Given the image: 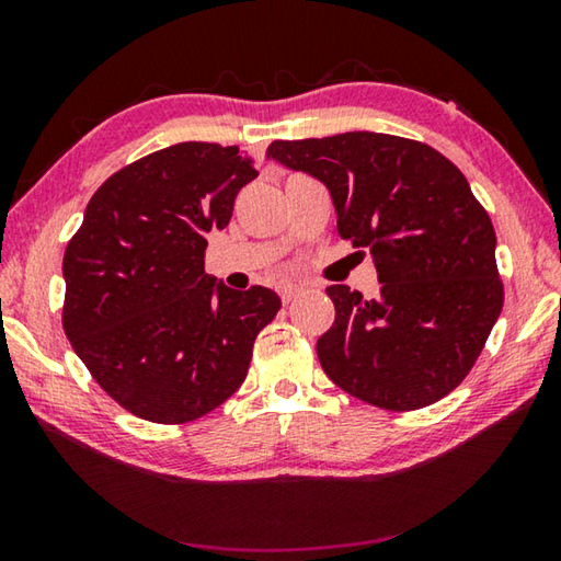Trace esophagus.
Wrapping results in <instances>:
<instances>
[{
  "label": "esophagus",
  "mask_w": 561,
  "mask_h": 561,
  "mask_svg": "<svg viewBox=\"0 0 561 561\" xmlns=\"http://www.w3.org/2000/svg\"><path fill=\"white\" fill-rule=\"evenodd\" d=\"M299 291H301L299 284H284V287H279V297L284 304H289Z\"/></svg>",
  "instance_id": "esophagus-1"
}]
</instances>
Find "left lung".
Instances as JSON below:
<instances>
[{
  "instance_id": "1",
  "label": "left lung",
  "mask_w": 561,
  "mask_h": 561,
  "mask_svg": "<svg viewBox=\"0 0 561 561\" xmlns=\"http://www.w3.org/2000/svg\"><path fill=\"white\" fill-rule=\"evenodd\" d=\"M267 156L324 183L339 232L366 247L378 297L331 284L336 319L317 341L324 374L386 411L448 396L502 311L495 230L468 180L425 144L386 133L274 140Z\"/></svg>"
}]
</instances>
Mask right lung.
<instances>
[{
	"mask_svg": "<svg viewBox=\"0 0 561 561\" xmlns=\"http://www.w3.org/2000/svg\"><path fill=\"white\" fill-rule=\"evenodd\" d=\"M257 178L237 146L178 144L111 175L64 254V331L96 383L133 415L187 423L242 386L282 299L205 274L207 234Z\"/></svg>",
	"mask_w": 561,
	"mask_h": 561,
	"instance_id": "add662e5",
	"label": "right lung"
}]
</instances>
